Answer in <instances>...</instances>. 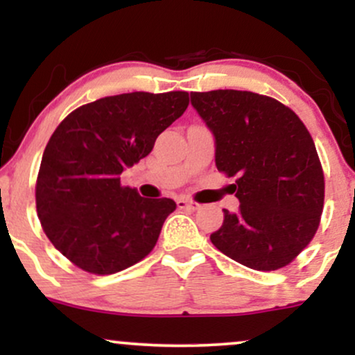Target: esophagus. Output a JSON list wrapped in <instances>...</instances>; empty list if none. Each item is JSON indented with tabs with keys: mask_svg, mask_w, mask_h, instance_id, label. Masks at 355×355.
Segmentation results:
<instances>
[{
	"mask_svg": "<svg viewBox=\"0 0 355 355\" xmlns=\"http://www.w3.org/2000/svg\"><path fill=\"white\" fill-rule=\"evenodd\" d=\"M177 207L178 209H183V210H198L200 209V205H198L197 202H191V200H187V198H178L177 200Z\"/></svg>",
	"mask_w": 355,
	"mask_h": 355,
	"instance_id": "1",
	"label": "esophagus"
}]
</instances>
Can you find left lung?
<instances>
[{
    "mask_svg": "<svg viewBox=\"0 0 355 355\" xmlns=\"http://www.w3.org/2000/svg\"><path fill=\"white\" fill-rule=\"evenodd\" d=\"M215 140L218 172L235 177L237 211L223 209L211 243L254 270H277L309 245L324 207V173L300 118L270 96L239 89L190 93Z\"/></svg>",
    "mask_w": 355,
    "mask_h": 355,
    "instance_id": "obj_1",
    "label": "left lung"
}]
</instances>
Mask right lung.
<instances>
[{
	"mask_svg": "<svg viewBox=\"0 0 355 355\" xmlns=\"http://www.w3.org/2000/svg\"><path fill=\"white\" fill-rule=\"evenodd\" d=\"M189 107V93L133 92L76 108L44 148L36 211L46 237L76 267L108 275L152 252L172 198H145L120 175L152 152Z\"/></svg>",
	"mask_w": 355,
	"mask_h": 355,
	"instance_id": "1",
	"label": "right lung"
}]
</instances>
